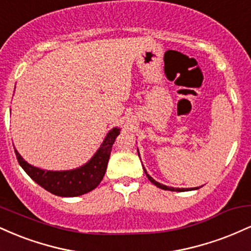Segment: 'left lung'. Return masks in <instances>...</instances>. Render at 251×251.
Instances as JSON below:
<instances>
[{
  "instance_id": "obj_1",
  "label": "left lung",
  "mask_w": 251,
  "mask_h": 251,
  "mask_svg": "<svg viewBox=\"0 0 251 251\" xmlns=\"http://www.w3.org/2000/svg\"><path fill=\"white\" fill-rule=\"evenodd\" d=\"M138 154H139V152H138ZM144 169V168H143ZM144 171H145V174H146V177L149 178V180L151 181L152 184H154L155 186H158V188L159 189H163V190H169V191H178V192H180V191H185V190H197V189H200V188H191V189H179V188H169V186H166V185H163V184H160V183H158V181H155L153 178L151 177V176L150 175H148V172H146V170L144 169Z\"/></svg>"
}]
</instances>
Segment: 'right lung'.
<instances>
[{
  "instance_id": "1",
  "label": "right lung",
  "mask_w": 251,
  "mask_h": 251,
  "mask_svg": "<svg viewBox=\"0 0 251 251\" xmlns=\"http://www.w3.org/2000/svg\"><path fill=\"white\" fill-rule=\"evenodd\" d=\"M120 129L114 127L108 132L101 146L85 165L68 171H48L28 164L15 150L19 164L35 183L60 197H76L97 188L105 176L112 145Z\"/></svg>"
}]
</instances>
